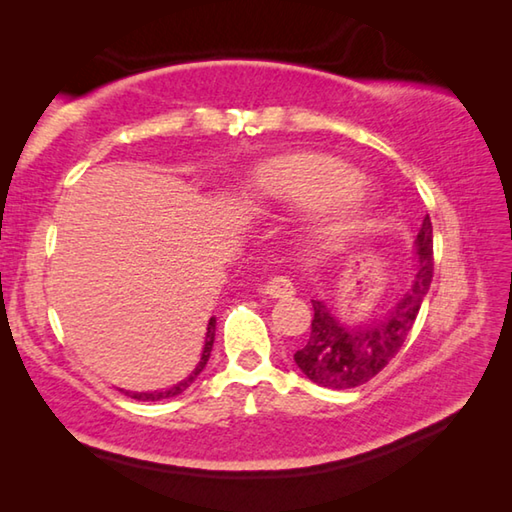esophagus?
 <instances>
[{
	"instance_id": "obj_1",
	"label": "esophagus",
	"mask_w": 512,
	"mask_h": 512,
	"mask_svg": "<svg viewBox=\"0 0 512 512\" xmlns=\"http://www.w3.org/2000/svg\"><path fill=\"white\" fill-rule=\"evenodd\" d=\"M264 293L268 298H291L296 289H293V282L287 280V277L275 275L264 284Z\"/></svg>"
}]
</instances>
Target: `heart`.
Instances as JSON below:
<instances>
[{"label":"heart","mask_w":512,"mask_h":512,"mask_svg":"<svg viewBox=\"0 0 512 512\" xmlns=\"http://www.w3.org/2000/svg\"><path fill=\"white\" fill-rule=\"evenodd\" d=\"M246 198L259 205L311 207L320 228L345 235L375 210L377 189L336 155L300 151L259 164L246 185Z\"/></svg>","instance_id":"obj_1"}]
</instances>
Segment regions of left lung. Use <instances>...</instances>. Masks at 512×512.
<instances>
[{
  "label": "left lung",
  "instance_id": "left-lung-1",
  "mask_svg": "<svg viewBox=\"0 0 512 512\" xmlns=\"http://www.w3.org/2000/svg\"><path fill=\"white\" fill-rule=\"evenodd\" d=\"M433 277V230L429 214L415 237V271L402 296L379 318L348 325L325 300H311L309 341L293 354L307 379L325 388H354L388 366L409 339Z\"/></svg>",
  "mask_w": 512,
  "mask_h": 512
}]
</instances>
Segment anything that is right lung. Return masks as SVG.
Returning <instances> with one entry per match:
<instances>
[{
	"label": "right lung",
	"instance_id": "obj_1",
	"mask_svg": "<svg viewBox=\"0 0 512 512\" xmlns=\"http://www.w3.org/2000/svg\"><path fill=\"white\" fill-rule=\"evenodd\" d=\"M214 332H216V318L212 316L210 323H207V334H205V345H203V352H201V361L196 363V368L192 370V375L185 377L183 381H178L176 386L164 388V391H151V393H135V391H121V393H126L128 397H133V400L160 402V400H167V397H176V395H180L183 391H187V388L194 384V379L201 375L203 368L207 366V359H210V352H212V345H214Z\"/></svg>",
	"mask_w": 512,
	"mask_h": 512
}]
</instances>
